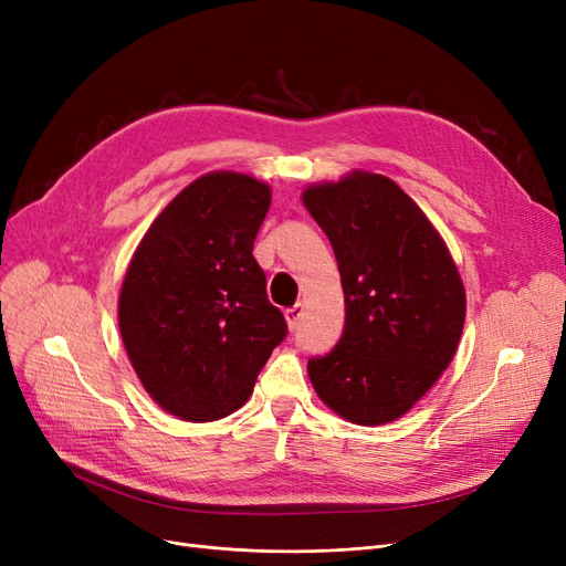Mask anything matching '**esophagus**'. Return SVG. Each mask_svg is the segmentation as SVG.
<instances>
[{
    "label": "esophagus",
    "mask_w": 566,
    "mask_h": 566,
    "mask_svg": "<svg viewBox=\"0 0 566 566\" xmlns=\"http://www.w3.org/2000/svg\"><path fill=\"white\" fill-rule=\"evenodd\" d=\"M283 314H285V321H287L290 328H297V323H300L304 310H302V304H295V306H290V310H285Z\"/></svg>",
    "instance_id": "esophagus-1"
}]
</instances>
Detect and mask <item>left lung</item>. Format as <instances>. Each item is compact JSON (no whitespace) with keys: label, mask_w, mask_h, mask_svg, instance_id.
<instances>
[{"label":"left lung","mask_w":566,"mask_h":566,"mask_svg":"<svg viewBox=\"0 0 566 566\" xmlns=\"http://www.w3.org/2000/svg\"><path fill=\"white\" fill-rule=\"evenodd\" d=\"M345 290V331L306 364L321 401L356 424L401 418L447 370L465 323V287L447 243L382 175L310 186Z\"/></svg>","instance_id":"1"}]
</instances>
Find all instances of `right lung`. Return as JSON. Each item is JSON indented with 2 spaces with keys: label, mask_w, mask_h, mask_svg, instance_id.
<instances>
[{
  "label": "right lung",
  "mask_w": 566,
  "mask_h": 566,
  "mask_svg": "<svg viewBox=\"0 0 566 566\" xmlns=\"http://www.w3.org/2000/svg\"><path fill=\"white\" fill-rule=\"evenodd\" d=\"M271 188L210 172L167 205L136 248L117 323L142 385L191 422L231 416L287 335L252 256Z\"/></svg>",
  "instance_id": "obj_1"
}]
</instances>
